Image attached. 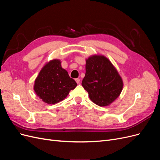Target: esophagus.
Returning <instances> with one entry per match:
<instances>
[{
  "mask_svg": "<svg viewBox=\"0 0 160 160\" xmlns=\"http://www.w3.org/2000/svg\"><path fill=\"white\" fill-rule=\"evenodd\" d=\"M75 81L77 82V84H79V83H80V79H79V78H77V79H75Z\"/></svg>",
  "mask_w": 160,
  "mask_h": 160,
  "instance_id": "1",
  "label": "esophagus"
}]
</instances>
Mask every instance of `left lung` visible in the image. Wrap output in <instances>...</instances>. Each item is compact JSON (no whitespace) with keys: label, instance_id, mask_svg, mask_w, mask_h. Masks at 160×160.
Instances as JSON below:
<instances>
[{"label":"left lung","instance_id":"left-lung-1","mask_svg":"<svg viewBox=\"0 0 160 160\" xmlns=\"http://www.w3.org/2000/svg\"><path fill=\"white\" fill-rule=\"evenodd\" d=\"M85 70L82 86L94 103L106 107L120 95L123 88L122 78L107 57L101 55L89 57Z\"/></svg>","mask_w":160,"mask_h":160}]
</instances>
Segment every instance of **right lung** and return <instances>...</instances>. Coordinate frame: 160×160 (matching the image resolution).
<instances>
[{"label":"right lung","mask_w":160,"mask_h":160,"mask_svg":"<svg viewBox=\"0 0 160 160\" xmlns=\"http://www.w3.org/2000/svg\"><path fill=\"white\" fill-rule=\"evenodd\" d=\"M77 83L62 69L59 59H52L45 63L35 80L33 89L43 102L53 105L63 100Z\"/></svg>","instance_id":"add662e5"}]
</instances>
